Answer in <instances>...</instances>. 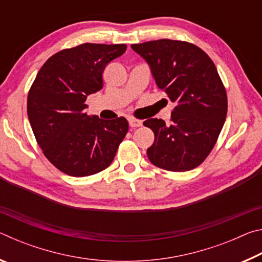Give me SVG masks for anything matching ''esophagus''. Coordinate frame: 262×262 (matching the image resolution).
I'll use <instances>...</instances> for the list:
<instances>
[{
	"label": "esophagus",
	"mask_w": 262,
	"mask_h": 262,
	"mask_svg": "<svg viewBox=\"0 0 262 262\" xmlns=\"http://www.w3.org/2000/svg\"><path fill=\"white\" fill-rule=\"evenodd\" d=\"M128 121H129V126L132 128H136V127L142 126V121L137 120V119H135V118H129V119H128Z\"/></svg>",
	"instance_id": "34e87169"
}]
</instances>
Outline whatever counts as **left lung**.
Instances as JSON below:
<instances>
[{"mask_svg":"<svg viewBox=\"0 0 262 262\" xmlns=\"http://www.w3.org/2000/svg\"><path fill=\"white\" fill-rule=\"evenodd\" d=\"M132 48L176 103L170 125L157 118L143 122L155 134L147 150L149 161L167 171L193 170L210 154L227 118V92L214 62L187 41L159 39Z\"/></svg>","mask_w":262,"mask_h":262,"instance_id":"obj_1","label":"left lung"}]
</instances>
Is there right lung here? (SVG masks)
Here are the masks:
<instances>
[{"instance_id":"1","label":"right lung","mask_w":262,"mask_h":262,"mask_svg":"<svg viewBox=\"0 0 262 262\" xmlns=\"http://www.w3.org/2000/svg\"><path fill=\"white\" fill-rule=\"evenodd\" d=\"M125 43H82L52 55L28 95V117L39 147L56 168L88 177L112 163L128 132L123 117L104 120L85 113L86 97L103 88L106 66Z\"/></svg>"}]
</instances>
